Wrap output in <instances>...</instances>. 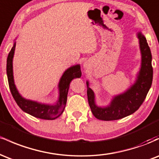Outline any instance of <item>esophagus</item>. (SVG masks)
I'll return each instance as SVG.
<instances>
[{
	"instance_id": "34e87169",
	"label": "esophagus",
	"mask_w": 159,
	"mask_h": 159,
	"mask_svg": "<svg viewBox=\"0 0 159 159\" xmlns=\"http://www.w3.org/2000/svg\"><path fill=\"white\" fill-rule=\"evenodd\" d=\"M84 66L85 68H87V67H88V66H89V63H87V62H85L84 64Z\"/></svg>"
}]
</instances>
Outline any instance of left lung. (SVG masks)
Here are the masks:
<instances>
[{
    "mask_svg": "<svg viewBox=\"0 0 159 159\" xmlns=\"http://www.w3.org/2000/svg\"><path fill=\"white\" fill-rule=\"evenodd\" d=\"M137 36L139 39L141 63L135 81L129 88L123 93L114 96L108 105L100 107L96 105L93 90L90 88V82L87 81L89 105L93 114L98 120L111 121L132 114L143 102L150 89L153 74L151 51L143 34L138 32Z\"/></svg>",
    "mask_w": 159,
    "mask_h": 159,
    "instance_id": "8db88e82",
    "label": "left lung"
}]
</instances>
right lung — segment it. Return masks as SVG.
Here are the masks:
<instances>
[{
  "label": "right lung",
  "instance_id": "add662e5",
  "mask_svg": "<svg viewBox=\"0 0 159 159\" xmlns=\"http://www.w3.org/2000/svg\"><path fill=\"white\" fill-rule=\"evenodd\" d=\"M16 49V42L11 48L7 61V75L8 78L10 90L14 99L20 108L27 114L43 120H55L63 114L67 101V94L69 88L70 82L76 78H81V66L77 64L69 67L62 75L59 84V96L57 102L54 105H49L38 102L30 99L24 98L16 88L13 77V61L14 53Z\"/></svg>",
  "mask_w": 159,
  "mask_h": 159
}]
</instances>
